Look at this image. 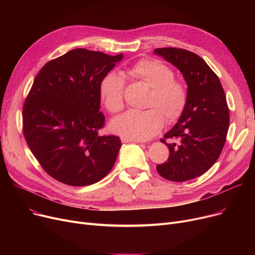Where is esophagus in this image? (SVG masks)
Here are the masks:
<instances>
[{
	"mask_svg": "<svg viewBox=\"0 0 255 255\" xmlns=\"http://www.w3.org/2000/svg\"><path fill=\"white\" fill-rule=\"evenodd\" d=\"M121 141L122 142H124V143H126V142H140L139 140H136V139H131V138H128V137H121Z\"/></svg>",
	"mask_w": 255,
	"mask_h": 255,
	"instance_id": "1",
	"label": "esophagus"
}]
</instances>
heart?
I'll return each instance as SVG.
<instances>
[{
    "label": "heart",
    "instance_id": "1",
    "mask_svg": "<svg viewBox=\"0 0 255 255\" xmlns=\"http://www.w3.org/2000/svg\"><path fill=\"white\" fill-rule=\"evenodd\" d=\"M126 74L148 88L150 93L145 102L148 110L128 112L115 119L111 130L136 140L153 137L166 123H175L184 113L188 100L185 85L173 78L168 66L157 60L141 59L130 66ZM99 95L105 109L115 115L124 109V80L119 74L110 72L99 84Z\"/></svg>",
    "mask_w": 255,
    "mask_h": 255
}]
</instances>
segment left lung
I'll return each instance as SVG.
<instances>
[{
    "instance_id": "8db88e82",
    "label": "left lung",
    "mask_w": 255,
    "mask_h": 255,
    "mask_svg": "<svg viewBox=\"0 0 255 255\" xmlns=\"http://www.w3.org/2000/svg\"><path fill=\"white\" fill-rule=\"evenodd\" d=\"M155 53L175 65L188 86V100L178 123L164 138L169 156L156 166L162 178L188 181L209 170L217 161L230 126V110L216 73L196 53L176 47L155 48ZM166 139L179 142L168 144Z\"/></svg>"
}]
</instances>
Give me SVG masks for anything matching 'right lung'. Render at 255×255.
<instances>
[{
  "mask_svg": "<svg viewBox=\"0 0 255 255\" xmlns=\"http://www.w3.org/2000/svg\"><path fill=\"white\" fill-rule=\"evenodd\" d=\"M123 53L72 49L46 63L22 109V131L39 164L55 180L88 186L113 168L121 148L116 135H98L105 117L99 84Z\"/></svg>",
  "mask_w": 255,
  "mask_h": 255,
  "instance_id": "right-lung-1",
  "label": "right lung"
}]
</instances>
